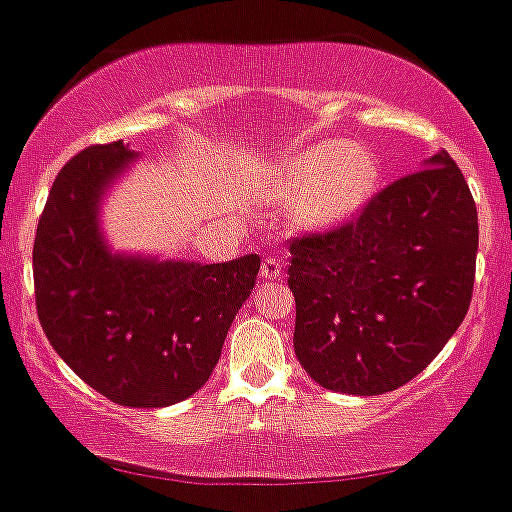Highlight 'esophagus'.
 Wrapping results in <instances>:
<instances>
[{"mask_svg":"<svg viewBox=\"0 0 512 512\" xmlns=\"http://www.w3.org/2000/svg\"><path fill=\"white\" fill-rule=\"evenodd\" d=\"M262 278L265 281H281L283 275V257L281 255H268L262 260V268H260Z\"/></svg>","mask_w":512,"mask_h":512,"instance_id":"obj_1","label":"esophagus"}]
</instances>
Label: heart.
Segmentation results:
<instances>
[{
  "label": "heart",
  "instance_id": "obj_1",
  "mask_svg": "<svg viewBox=\"0 0 512 512\" xmlns=\"http://www.w3.org/2000/svg\"><path fill=\"white\" fill-rule=\"evenodd\" d=\"M379 182V162L368 149L340 141L311 146L288 164L283 198L299 201V219L311 226L337 224L371 198Z\"/></svg>",
  "mask_w": 512,
  "mask_h": 512
}]
</instances>
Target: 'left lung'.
I'll return each mask as SVG.
<instances>
[{
    "label": "left lung",
    "mask_w": 512,
    "mask_h": 512,
    "mask_svg": "<svg viewBox=\"0 0 512 512\" xmlns=\"http://www.w3.org/2000/svg\"><path fill=\"white\" fill-rule=\"evenodd\" d=\"M477 244V206L446 151L345 224L293 237V350L304 371L355 397L415 379L464 322Z\"/></svg>",
    "instance_id": "8db88e82"
}]
</instances>
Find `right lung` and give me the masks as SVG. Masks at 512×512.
I'll return each instance as SVG.
<instances>
[{"label":"right lung","mask_w":512,"mask_h":512,"mask_svg":"<svg viewBox=\"0 0 512 512\" xmlns=\"http://www.w3.org/2000/svg\"><path fill=\"white\" fill-rule=\"evenodd\" d=\"M131 159L123 141H110L61 167L35 231V309L53 350L102 397L167 407L213 373L260 257L198 265L110 255L97 203Z\"/></svg>","instance_id":"obj_1"}]
</instances>
